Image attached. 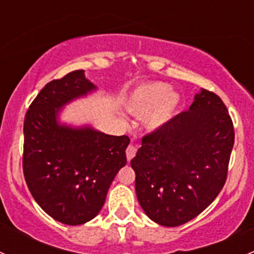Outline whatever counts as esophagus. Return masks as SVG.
Returning <instances> with one entry per match:
<instances>
[{
  "label": "esophagus",
  "instance_id": "obj_1",
  "mask_svg": "<svg viewBox=\"0 0 254 254\" xmlns=\"http://www.w3.org/2000/svg\"><path fill=\"white\" fill-rule=\"evenodd\" d=\"M135 155H136V147H135L134 145H129V146H127V161L131 160V158L134 157Z\"/></svg>",
  "mask_w": 254,
  "mask_h": 254
}]
</instances>
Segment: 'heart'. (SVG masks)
<instances>
[{
    "instance_id": "b5f03b06",
    "label": "heart",
    "mask_w": 254,
    "mask_h": 254,
    "mask_svg": "<svg viewBox=\"0 0 254 254\" xmlns=\"http://www.w3.org/2000/svg\"><path fill=\"white\" fill-rule=\"evenodd\" d=\"M179 94L171 91L170 84L150 82L137 87L127 101V109L137 117H143L148 130H158L175 117L179 106Z\"/></svg>"
}]
</instances>
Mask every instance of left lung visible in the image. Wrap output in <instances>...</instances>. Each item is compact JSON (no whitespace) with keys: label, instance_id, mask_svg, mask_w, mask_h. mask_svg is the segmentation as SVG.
<instances>
[{"label":"left lung","instance_id":"1","mask_svg":"<svg viewBox=\"0 0 254 254\" xmlns=\"http://www.w3.org/2000/svg\"><path fill=\"white\" fill-rule=\"evenodd\" d=\"M234 142L226 106L217 94L201 88L189 111L142 137L130 162L145 214L167 227L198 216L226 182Z\"/></svg>","mask_w":254,"mask_h":254}]
</instances>
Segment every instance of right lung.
I'll return each instance as SVG.
<instances>
[{"label": "right lung", "mask_w": 254, "mask_h": 254, "mask_svg": "<svg viewBox=\"0 0 254 254\" xmlns=\"http://www.w3.org/2000/svg\"><path fill=\"white\" fill-rule=\"evenodd\" d=\"M97 87L77 70L54 79L24 119L23 173L39 206L56 221L81 225L98 215L113 179L127 165L130 139L58 122L60 109Z\"/></svg>", "instance_id": "add662e5"}]
</instances>
